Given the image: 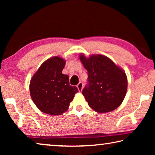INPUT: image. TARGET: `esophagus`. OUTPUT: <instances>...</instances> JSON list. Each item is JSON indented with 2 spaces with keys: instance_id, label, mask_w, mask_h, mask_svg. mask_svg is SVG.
Segmentation results:
<instances>
[{
  "instance_id": "esophagus-1",
  "label": "esophagus",
  "mask_w": 155,
  "mask_h": 155,
  "mask_svg": "<svg viewBox=\"0 0 155 155\" xmlns=\"http://www.w3.org/2000/svg\"><path fill=\"white\" fill-rule=\"evenodd\" d=\"M77 87L78 90V91H79V92H81V91H82V90H83V83L82 82H79V83L78 84Z\"/></svg>"
}]
</instances>
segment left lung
I'll use <instances>...</instances> for the list:
<instances>
[{"label":"left lung","mask_w":155,"mask_h":155,"mask_svg":"<svg viewBox=\"0 0 155 155\" xmlns=\"http://www.w3.org/2000/svg\"><path fill=\"white\" fill-rule=\"evenodd\" d=\"M80 60L87 70V84L83 95L89 106L98 113L114 111L122 104L127 91V77L124 70L101 54Z\"/></svg>","instance_id":"left-lung-1"}]
</instances>
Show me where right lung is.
<instances>
[{"instance_id":"add662e5","label":"right lung","mask_w":155,"mask_h":155,"mask_svg":"<svg viewBox=\"0 0 155 155\" xmlns=\"http://www.w3.org/2000/svg\"><path fill=\"white\" fill-rule=\"evenodd\" d=\"M65 61L59 57L47 59L33 76L30 82L31 98L45 114L57 115L66 111L78 90L71 86L69 77L62 74Z\"/></svg>"}]
</instances>
